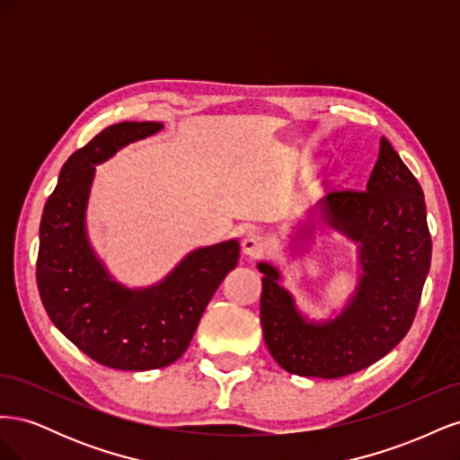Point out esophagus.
I'll return each mask as SVG.
<instances>
[{
	"instance_id": "obj_1",
	"label": "esophagus",
	"mask_w": 460,
	"mask_h": 460,
	"mask_svg": "<svg viewBox=\"0 0 460 460\" xmlns=\"http://www.w3.org/2000/svg\"><path fill=\"white\" fill-rule=\"evenodd\" d=\"M267 247H269L267 240H264L257 232H249L242 240V252L249 257H261L264 252H267Z\"/></svg>"
}]
</instances>
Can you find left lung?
I'll use <instances>...</instances> for the list:
<instances>
[{
    "label": "left lung",
    "mask_w": 460,
    "mask_h": 460,
    "mask_svg": "<svg viewBox=\"0 0 460 460\" xmlns=\"http://www.w3.org/2000/svg\"><path fill=\"white\" fill-rule=\"evenodd\" d=\"M326 222L358 243L363 274L349 305L328 323H309L278 284L280 272L259 262L261 326L284 370L311 378H341L387 355L407 336L431 261V235L419 180L385 137L367 190L332 191Z\"/></svg>",
    "instance_id": "obj_1"
}]
</instances>
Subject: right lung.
Instances as JSON below:
<instances>
[{"mask_svg":"<svg viewBox=\"0 0 460 460\" xmlns=\"http://www.w3.org/2000/svg\"><path fill=\"white\" fill-rule=\"evenodd\" d=\"M159 122H119L97 134L63 164L40 222L36 282L51 323L95 363L117 370H153L182 357L201 314L238 264L240 243L201 247L146 289L115 282L86 238V203L95 164Z\"/></svg>","mask_w":460,"mask_h":460,"instance_id":"right-lung-1","label":"right lung"}]
</instances>
